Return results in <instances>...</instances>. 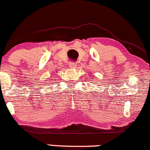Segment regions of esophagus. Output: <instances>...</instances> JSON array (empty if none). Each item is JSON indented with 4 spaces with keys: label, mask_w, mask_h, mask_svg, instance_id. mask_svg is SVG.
<instances>
[{
    "label": "esophagus",
    "mask_w": 150,
    "mask_h": 150,
    "mask_svg": "<svg viewBox=\"0 0 150 150\" xmlns=\"http://www.w3.org/2000/svg\"><path fill=\"white\" fill-rule=\"evenodd\" d=\"M76 63H75V62H70V63H69V66H70L71 68V69H74V68H76Z\"/></svg>",
    "instance_id": "obj_1"
}]
</instances>
